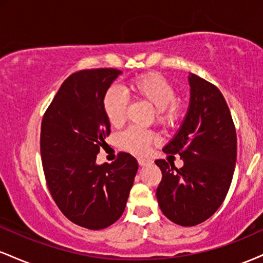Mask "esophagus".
<instances>
[{
	"label": "esophagus",
	"mask_w": 263,
	"mask_h": 263,
	"mask_svg": "<svg viewBox=\"0 0 263 263\" xmlns=\"http://www.w3.org/2000/svg\"><path fill=\"white\" fill-rule=\"evenodd\" d=\"M137 162H138V164L141 165V167H143V165H148V164H151V163H152V161H151V159L144 158V157H138Z\"/></svg>",
	"instance_id": "obj_1"
}]
</instances>
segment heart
<instances>
[{
  "label": "heart",
  "instance_id": "1",
  "mask_svg": "<svg viewBox=\"0 0 263 263\" xmlns=\"http://www.w3.org/2000/svg\"><path fill=\"white\" fill-rule=\"evenodd\" d=\"M127 91L135 100L148 102L155 108V120L163 127H174L184 114V104L177 98L176 86L167 78L157 73L138 75L128 81ZM102 108L107 121L115 127L121 126L126 120L127 99L117 87H111L102 99ZM157 140L149 129L129 127L119 136V144L123 149L135 155H143Z\"/></svg>",
  "mask_w": 263,
  "mask_h": 263
}]
</instances>
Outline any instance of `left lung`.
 <instances>
[{
    "label": "left lung",
    "instance_id": "1",
    "mask_svg": "<svg viewBox=\"0 0 263 263\" xmlns=\"http://www.w3.org/2000/svg\"><path fill=\"white\" fill-rule=\"evenodd\" d=\"M190 105L176 137L163 148L184 165L157 159L162 180L156 195L162 213L182 226L209 219L228 194L236 163V129L224 96L214 84L189 77Z\"/></svg>",
    "mask_w": 263,
    "mask_h": 263
}]
</instances>
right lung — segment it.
Returning <instances> with one entry per match:
<instances>
[{"label":"right lung","mask_w":263,"mask_h":263,"mask_svg":"<svg viewBox=\"0 0 263 263\" xmlns=\"http://www.w3.org/2000/svg\"><path fill=\"white\" fill-rule=\"evenodd\" d=\"M121 73L114 68L73 73L42 119V165L50 195L65 218L89 230L120 219L138 170L126 152L111 164L95 163L111 132L102 99Z\"/></svg>","instance_id":"1"}]
</instances>
